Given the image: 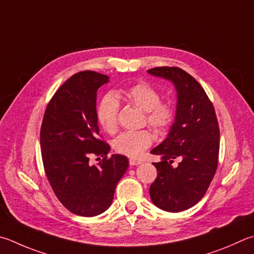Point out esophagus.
I'll return each instance as SVG.
<instances>
[{"label":"esophagus","mask_w":254,"mask_h":254,"mask_svg":"<svg viewBox=\"0 0 254 254\" xmlns=\"http://www.w3.org/2000/svg\"><path fill=\"white\" fill-rule=\"evenodd\" d=\"M128 163H130V165H133V167H134V165L141 164V161L135 160V159H130V160H128Z\"/></svg>","instance_id":"34e87169"}]
</instances>
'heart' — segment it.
<instances>
[{"label": "heart", "instance_id": "1", "mask_svg": "<svg viewBox=\"0 0 254 254\" xmlns=\"http://www.w3.org/2000/svg\"><path fill=\"white\" fill-rule=\"evenodd\" d=\"M126 98L145 111L146 122L155 132L164 133L174 121V109L161 100L159 91L146 82H140L126 91ZM120 103L113 93L105 94L96 108V120L105 132L113 133L118 127ZM149 130L126 131L113 140V149L120 154L137 158L152 144Z\"/></svg>", "mask_w": 254, "mask_h": 254}]
</instances>
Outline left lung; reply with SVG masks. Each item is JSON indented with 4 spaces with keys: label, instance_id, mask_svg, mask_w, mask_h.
Returning <instances> with one entry per match:
<instances>
[{
    "label": "left lung",
    "instance_id": "left-lung-1",
    "mask_svg": "<svg viewBox=\"0 0 254 254\" xmlns=\"http://www.w3.org/2000/svg\"><path fill=\"white\" fill-rule=\"evenodd\" d=\"M171 81L177 90V113L169 134L151 151L158 177L150 187L154 205L168 212L188 210L199 202L218 168L220 128L213 104L194 77L177 66L147 70ZM174 160L179 163L174 166Z\"/></svg>",
    "mask_w": 254,
    "mask_h": 254
}]
</instances>
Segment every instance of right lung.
<instances>
[{"mask_svg": "<svg viewBox=\"0 0 254 254\" xmlns=\"http://www.w3.org/2000/svg\"><path fill=\"white\" fill-rule=\"evenodd\" d=\"M108 82V75L94 71L72 75L52 96L41 126L49 182L59 201L81 216H95L109 209L128 167L127 156L108 158L110 145L100 139L96 92ZM93 154L104 158L98 166L88 162Z\"/></svg>", "mask_w": 254, "mask_h": 254, "instance_id": "right-lung-1", "label": "right lung"}]
</instances>
